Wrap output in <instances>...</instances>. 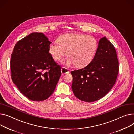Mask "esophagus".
<instances>
[{
  "label": "esophagus",
  "instance_id": "obj_1",
  "mask_svg": "<svg viewBox=\"0 0 134 134\" xmlns=\"http://www.w3.org/2000/svg\"><path fill=\"white\" fill-rule=\"evenodd\" d=\"M69 72V71L68 69L65 68V67H62L61 68V73L62 74H66Z\"/></svg>",
  "mask_w": 134,
  "mask_h": 134
}]
</instances>
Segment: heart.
I'll return each instance as SVG.
<instances>
[{"mask_svg": "<svg viewBox=\"0 0 134 134\" xmlns=\"http://www.w3.org/2000/svg\"><path fill=\"white\" fill-rule=\"evenodd\" d=\"M58 41L52 43L49 47V52L53 58L58 60L67 54L69 57L62 60V63L67 66L75 65L77 68L85 67L91 63L98 46L95 38L81 33H69L62 35Z\"/></svg>", "mask_w": 134, "mask_h": 134, "instance_id": "b5f03b06", "label": "heart"}]
</instances>
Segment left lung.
<instances>
[{
	"label": "left lung",
	"mask_w": 134,
	"mask_h": 134,
	"mask_svg": "<svg viewBox=\"0 0 134 134\" xmlns=\"http://www.w3.org/2000/svg\"><path fill=\"white\" fill-rule=\"evenodd\" d=\"M119 67L113 44L105 37L100 39L96 54L85 68L71 72L72 89L80 100L92 102L107 94L115 84Z\"/></svg>",
	"instance_id": "left-lung-1"
}]
</instances>
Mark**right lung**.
<instances>
[{
    "label": "right lung",
    "mask_w": 134,
    "mask_h": 134,
    "mask_svg": "<svg viewBox=\"0 0 134 134\" xmlns=\"http://www.w3.org/2000/svg\"><path fill=\"white\" fill-rule=\"evenodd\" d=\"M51 43L42 33H32L16 42L12 53V81L32 101L48 99L61 75L60 66L49 53Z\"/></svg>",
    "instance_id": "right-lung-1"
}]
</instances>
